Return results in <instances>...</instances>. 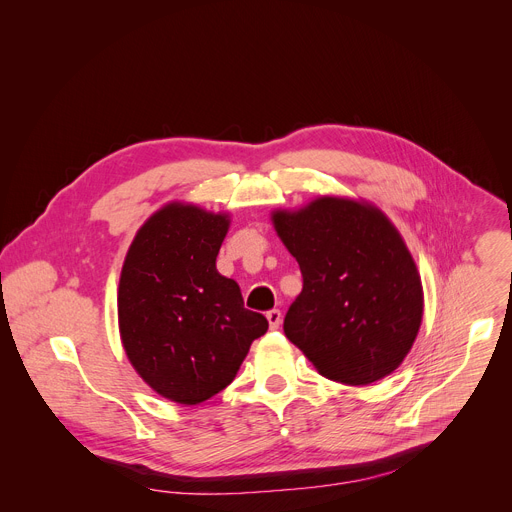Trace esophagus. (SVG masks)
I'll list each match as a JSON object with an SVG mask.
<instances>
[{"label":"esophagus","mask_w":512,"mask_h":512,"mask_svg":"<svg viewBox=\"0 0 512 512\" xmlns=\"http://www.w3.org/2000/svg\"><path fill=\"white\" fill-rule=\"evenodd\" d=\"M265 316H267L269 328H271V330H277L279 324H281V312H279V310H269Z\"/></svg>","instance_id":"obj_1"}]
</instances>
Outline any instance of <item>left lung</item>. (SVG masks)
<instances>
[{
  "label": "left lung",
  "instance_id": "8db88e82",
  "mask_svg": "<svg viewBox=\"0 0 512 512\" xmlns=\"http://www.w3.org/2000/svg\"><path fill=\"white\" fill-rule=\"evenodd\" d=\"M271 218L304 277L285 336L330 381L360 387L391 375L423 316L421 279L399 231L379 208L334 196Z\"/></svg>",
  "mask_w": 512,
  "mask_h": 512
}]
</instances>
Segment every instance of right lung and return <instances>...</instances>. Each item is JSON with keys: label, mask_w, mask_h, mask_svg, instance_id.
I'll return each mask as SVG.
<instances>
[{"label": "right lung", "mask_w": 512, "mask_h": 512, "mask_svg": "<svg viewBox=\"0 0 512 512\" xmlns=\"http://www.w3.org/2000/svg\"><path fill=\"white\" fill-rule=\"evenodd\" d=\"M229 214L172 202L137 231L119 279L127 358L158 395L198 405L233 383L251 342L267 332L237 281L216 271Z\"/></svg>", "instance_id": "right-lung-1"}]
</instances>
